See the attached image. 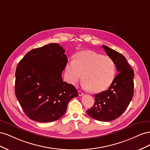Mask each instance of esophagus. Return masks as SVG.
<instances>
[{"mask_svg":"<svg viewBox=\"0 0 150 150\" xmlns=\"http://www.w3.org/2000/svg\"><path fill=\"white\" fill-rule=\"evenodd\" d=\"M78 94H79V96H83V95L84 94V93L81 91H80V90H79L78 91Z\"/></svg>","mask_w":150,"mask_h":150,"instance_id":"obj_1","label":"esophagus"}]
</instances>
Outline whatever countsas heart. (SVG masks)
Returning a JSON list of instances; mask_svg holds the SVG:
<instances>
[{"mask_svg": "<svg viewBox=\"0 0 150 150\" xmlns=\"http://www.w3.org/2000/svg\"><path fill=\"white\" fill-rule=\"evenodd\" d=\"M65 75L71 84L78 83L83 76L84 88L93 93H100L106 89L114 80L115 64L108 56L92 51H82L74 60L67 63Z\"/></svg>", "mask_w": 150, "mask_h": 150, "instance_id": "1", "label": "heart"}]
</instances>
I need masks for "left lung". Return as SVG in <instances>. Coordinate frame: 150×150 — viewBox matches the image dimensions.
Segmentation results:
<instances>
[{
	"instance_id": "8db88e82",
	"label": "left lung",
	"mask_w": 150,
	"mask_h": 150,
	"mask_svg": "<svg viewBox=\"0 0 150 150\" xmlns=\"http://www.w3.org/2000/svg\"><path fill=\"white\" fill-rule=\"evenodd\" d=\"M102 46L114 61L118 73L107 90L94 94V106L87 110V113L94 120L110 121L119 117L132 99L134 74L124 56L104 45Z\"/></svg>"
}]
</instances>
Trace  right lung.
Listing matches in <instances>:
<instances>
[{
  "label": "right lung",
  "instance_id": "right-lung-1",
  "mask_svg": "<svg viewBox=\"0 0 150 150\" xmlns=\"http://www.w3.org/2000/svg\"><path fill=\"white\" fill-rule=\"evenodd\" d=\"M65 50L49 44L25 54L17 66L15 93L25 114L40 122L57 120L67 104L78 96L72 84L64 82L62 72L67 64Z\"/></svg>",
  "mask_w": 150,
  "mask_h": 150
}]
</instances>
